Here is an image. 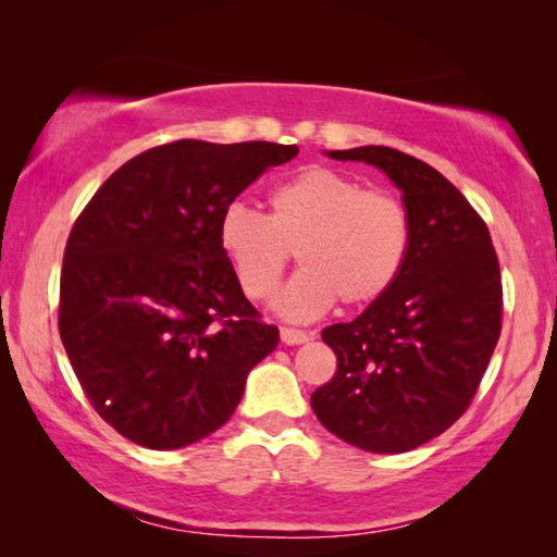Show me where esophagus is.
I'll use <instances>...</instances> for the list:
<instances>
[{"label":"esophagus","instance_id":"obj_1","mask_svg":"<svg viewBox=\"0 0 557 557\" xmlns=\"http://www.w3.org/2000/svg\"><path fill=\"white\" fill-rule=\"evenodd\" d=\"M312 336H314L312 332H301V329H289V326H282V329H280L282 344H287V346L305 344V342H309V338H312Z\"/></svg>","mask_w":557,"mask_h":557}]
</instances>
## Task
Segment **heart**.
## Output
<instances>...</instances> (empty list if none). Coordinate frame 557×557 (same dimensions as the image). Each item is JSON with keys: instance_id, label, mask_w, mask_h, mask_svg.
Listing matches in <instances>:
<instances>
[{"instance_id": "obj_1", "label": "heart", "mask_w": 557, "mask_h": 557, "mask_svg": "<svg viewBox=\"0 0 557 557\" xmlns=\"http://www.w3.org/2000/svg\"><path fill=\"white\" fill-rule=\"evenodd\" d=\"M219 245L252 299L275 292L295 248L301 270L275 307L307 322L336 299L366 307L395 285L410 250V215L388 191H366L336 169L309 166L272 188L270 215L240 201L225 206Z\"/></svg>"}]
</instances>
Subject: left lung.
<instances>
[{
  "label": "left lung",
  "mask_w": 557,
  "mask_h": 557,
  "mask_svg": "<svg viewBox=\"0 0 557 557\" xmlns=\"http://www.w3.org/2000/svg\"><path fill=\"white\" fill-rule=\"evenodd\" d=\"M403 191L410 250L395 285L322 332L336 373L312 393L319 422L375 455L437 437L465 414L502 334V272L486 223L437 169L391 147L326 152Z\"/></svg>",
  "instance_id": "8db88e82"
}]
</instances>
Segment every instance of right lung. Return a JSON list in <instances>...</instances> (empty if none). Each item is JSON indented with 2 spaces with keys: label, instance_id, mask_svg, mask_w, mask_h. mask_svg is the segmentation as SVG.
Listing matches in <instances>:
<instances>
[{
  "label": "right lung",
  "instance_id": "right-lung-1",
  "mask_svg": "<svg viewBox=\"0 0 557 557\" xmlns=\"http://www.w3.org/2000/svg\"><path fill=\"white\" fill-rule=\"evenodd\" d=\"M297 145L178 139L129 159L73 223L59 332L92 408L122 437L178 449L219 430L277 326L243 295L219 219Z\"/></svg>",
  "mask_w": 557,
  "mask_h": 557
}]
</instances>
